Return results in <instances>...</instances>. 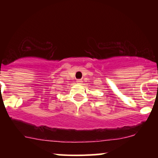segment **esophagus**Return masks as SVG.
<instances>
[{"instance_id": "obj_1", "label": "esophagus", "mask_w": 158, "mask_h": 158, "mask_svg": "<svg viewBox=\"0 0 158 158\" xmlns=\"http://www.w3.org/2000/svg\"><path fill=\"white\" fill-rule=\"evenodd\" d=\"M77 84H79V85H81V84H82V80H81V79H78V80L77 81Z\"/></svg>"}]
</instances>
